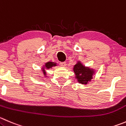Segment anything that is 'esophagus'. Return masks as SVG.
Returning a JSON list of instances; mask_svg holds the SVG:
<instances>
[{"instance_id": "1", "label": "esophagus", "mask_w": 126, "mask_h": 126, "mask_svg": "<svg viewBox=\"0 0 126 126\" xmlns=\"http://www.w3.org/2000/svg\"><path fill=\"white\" fill-rule=\"evenodd\" d=\"M60 65L62 67H65L66 66V62H60Z\"/></svg>"}]
</instances>
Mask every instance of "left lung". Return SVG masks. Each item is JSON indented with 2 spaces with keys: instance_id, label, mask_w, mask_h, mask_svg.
<instances>
[{
  "instance_id": "1",
  "label": "left lung",
  "mask_w": 126,
  "mask_h": 126,
  "mask_svg": "<svg viewBox=\"0 0 126 126\" xmlns=\"http://www.w3.org/2000/svg\"><path fill=\"white\" fill-rule=\"evenodd\" d=\"M73 70L78 81L79 83H81L82 84H87L88 82L90 81L92 79V76L94 73L93 69L85 68V66H84L80 63H78L75 64Z\"/></svg>"
}]
</instances>
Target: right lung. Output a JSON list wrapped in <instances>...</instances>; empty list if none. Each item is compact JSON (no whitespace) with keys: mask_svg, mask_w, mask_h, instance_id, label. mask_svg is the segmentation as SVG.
<instances>
[{"mask_svg":"<svg viewBox=\"0 0 126 126\" xmlns=\"http://www.w3.org/2000/svg\"><path fill=\"white\" fill-rule=\"evenodd\" d=\"M56 66V63H53V62H47V63H46V64H45V67H46V68H47V69H49V68H52V66ZM42 71H43L44 74L46 76V71H45L44 68H43V70Z\"/></svg>","mask_w":126,"mask_h":126,"instance_id":"add662e5","label":"right lung"}]
</instances>
